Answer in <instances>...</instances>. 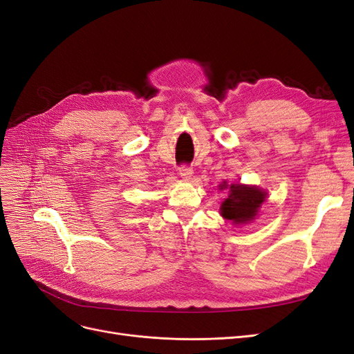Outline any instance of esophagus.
Here are the masks:
<instances>
[{"label":"esophagus","instance_id":"esophagus-1","mask_svg":"<svg viewBox=\"0 0 354 354\" xmlns=\"http://www.w3.org/2000/svg\"><path fill=\"white\" fill-rule=\"evenodd\" d=\"M178 174H180V177L181 178H185V180H189L190 178V176L194 174V168H192L190 165H181L180 168H178Z\"/></svg>","mask_w":354,"mask_h":354}]
</instances>
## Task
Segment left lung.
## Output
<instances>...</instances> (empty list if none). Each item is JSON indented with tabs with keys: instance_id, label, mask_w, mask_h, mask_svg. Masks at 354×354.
Segmentation results:
<instances>
[{
	"instance_id": "8db88e82",
	"label": "left lung",
	"mask_w": 354,
	"mask_h": 354,
	"mask_svg": "<svg viewBox=\"0 0 354 354\" xmlns=\"http://www.w3.org/2000/svg\"><path fill=\"white\" fill-rule=\"evenodd\" d=\"M264 198L266 194L259 187L232 185L229 198L221 203V216L236 224L251 221Z\"/></svg>"
}]
</instances>
